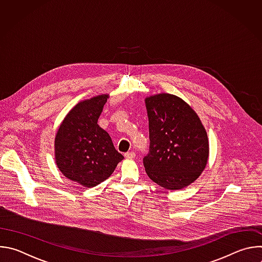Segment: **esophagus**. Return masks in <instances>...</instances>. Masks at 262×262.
Returning a JSON list of instances; mask_svg holds the SVG:
<instances>
[{
  "label": "esophagus",
  "instance_id": "34e87169",
  "mask_svg": "<svg viewBox=\"0 0 262 262\" xmlns=\"http://www.w3.org/2000/svg\"><path fill=\"white\" fill-rule=\"evenodd\" d=\"M124 157H125L126 159H129V160H132V159H135V157H136V154H135L134 151H129V152H126V154L124 155Z\"/></svg>",
  "mask_w": 262,
  "mask_h": 262
}]
</instances>
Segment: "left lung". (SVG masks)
<instances>
[{"label": "left lung", "instance_id": "1", "mask_svg": "<svg viewBox=\"0 0 262 262\" xmlns=\"http://www.w3.org/2000/svg\"><path fill=\"white\" fill-rule=\"evenodd\" d=\"M150 151L144 158L147 175L175 191L193 183L209 157L205 127L193 107L180 97L160 93L145 98Z\"/></svg>", "mask_w": 262, "mask_h": 262}]
</instances>
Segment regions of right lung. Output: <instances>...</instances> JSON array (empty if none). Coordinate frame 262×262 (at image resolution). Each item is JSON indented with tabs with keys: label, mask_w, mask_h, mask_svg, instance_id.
<instances>
[{
	"label": "right lung",
	"mask_w": 262,
	"mask_h": 262,
	"mask_svg": "<svg viewBox=\"0 0 262 262\" xmlns=\"http://www.w3.org/2000/svg\"><path fill=\"white\" fill-rule=\"evenodd\" d=\"M108 94L80 101L61 122L55 137V161L68 179L92 188L111 176L123 160L98 124Z\"/></svg>",
	"instance_id": "1"
}]
</instances>
